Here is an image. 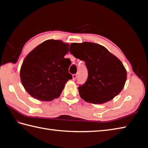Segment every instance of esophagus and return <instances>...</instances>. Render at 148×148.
Here are the masks:
<instances>
[{"label":"esophagus","instance_id":"obj_1","mask_svg":"<svg viewBox=\"0 0 148 148\" xmlns=\"http://www.w3.org/2000/svg\"><path fill=\"white\" fill-rule=\"evenodd\" d=\"M76 77H77V74H72V79L75 80V79H76Z\"/></svg>","mask_w":148,"mask_h":148}]
</instances>
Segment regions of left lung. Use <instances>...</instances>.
<instances>
[{"instance_id": "1", "label": "left lung", "mask_w": 148, "mask_h": 148, "mask_svg": "<svg viewBox=\"0 0 148 148\" xmlns=\"http://www.w3.org/2000/svg\"><path fill=\"white\" fill-rule=\"evenodd\" d=\"M70 48L74 57L85 62L88 70L86 82L78 87L81 99L87 102L103 103L121 92L127 71L117 57L105 47L93 42L72 43Z\"/></svg>"}]
</instances>
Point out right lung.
<instances>
[{
  "label": "right lung",
  "mask_w": 148,
  "mask_h": 148,
  "mask_svg": "<svg viewBox=\"0 0 148 148\" xmlns=\"http://www.w3.org/2000/svg\"><path fill=\"white\" fill-rule=\"evenodd\" d=\"M69 44L59 40H47L34 49L22 64V84L37 100L50 101L58 98L65 84L72 78L69 72L71 62L64 58Z\"/></svg>",
  "instance_id": "right-lung-1"
}]
</instances>
